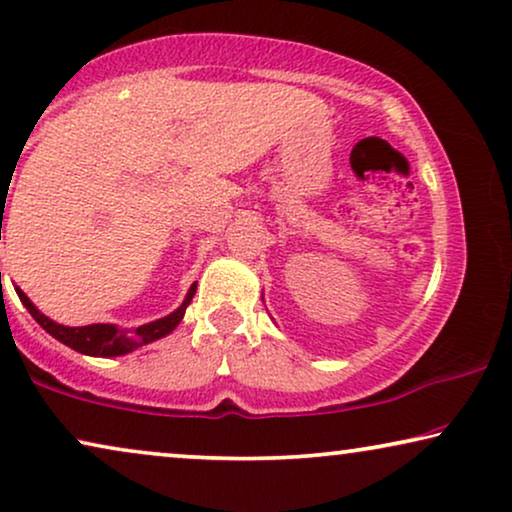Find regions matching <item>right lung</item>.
Returning <instances> with one entry per match:
<instances>
[{
    "label": "right lung",
    "instance_id": "obj_1",
    "mask_svg": "<svg viewBox=\"0 0 512 512\" xmlns=\"http://www.w3.org/2000/svg\"><path fill=\"white\" fill-rule=\"evenodd\" d=\"M195 289H198V284L191 286V291H188L184 303H181L179 310L172 312L170 317L151 321V324L139 326L130 333L118 331L116 326H109V324H90V326H79V328L55 324L53 319L44 317V314H41L37 307L32 305V300L27 298L23 291L20 289H16V291H18L20 303L27 307V312H30L32 317L37 319V324L41 328H46V333H51L55 340L65 342L67 347H72V349H76V352L88 354V356H121V354L132 352V349L146 345V342H153V340L163 338V335H167V333H172L181 321V317H184L188 303L193 300Z\"/></svg>",
    "mask_w": 512,
    "mask_h": 512
}]
</instances>
